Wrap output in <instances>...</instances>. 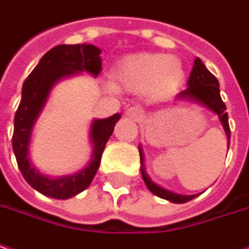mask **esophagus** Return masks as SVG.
<instances>
[{
    "label": "esophagus",
    "mask_w": 249,
    "mask_h": 249,
    "mask_svg": "<svg viewBox=\"0 0 249 249\" xmlns=\"http://www.w3.org/2000/svg\"><path fill=\"white\" fill-rule=\"evenodd\" d=\"M142 110L138 108V107H129L128 110L125 111V117L131 121H138L139 118L142 117Z\"/></svg>",
    "instance_id": "esophagus-1"
}]
</instances>
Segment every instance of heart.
Returning <instances> with one entry per match:
<instances>
[{"instance_id": "heart-1", "label": "heart", "mask_w": 249, "mask_h": 249, "mask_svg": "<svg viewBox=\"0 0 249 249\" xmlns=\"http://www.w3.org/2000/svg\"><path fill=\"white\" fill-rule=\"evenodd\" d=\"M184 67L175 56L139 52L126 54L112 70L117 87L126 91L146 90L155 98L173 95L184 81ZM108 87L114 89L112 84Z\"/></svg>"}]
</instances>
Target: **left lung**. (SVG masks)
Listing matches in <instances>:
<instances>
[{
    "instance_id": "1",
    "label": "left lung",
    "mask_w": 249,
    "mask_h": 249,
    "mask_svg": "<svg viewBox=\"0 0 249 249\" xmlns=\"http://www.w3.org/2000/svg\"><path fill=\"white\" fill-rule=\"evenodd\" d=\"M176 101L196 103L198 106L213 111L218 117L220 123H221L224 131H226L227 139H228L227 145L230 146L231 132H230V125H228V114L226 112V104L223 103L221 95H220V84H218V80L207 70V67L204 66V63L198 57L195 59V65H193V69H192L190 77L187 80V89L178 94L173 104H176ZM139 156H141V173H142L143 182L146 184V187L149 189V192H152L155 196L165 198V200L172 201V203H178V204L187 203V201L193 200L195 197H197L198 195H190V196L178 195V193H173L170 190L160 187L159 184H156L149 178V175L146 173L145 158H143V151H142L141 145H139Z\"/></svg>"
}]
</instances>
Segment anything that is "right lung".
<instances>
[{
	"label": "right lung",
	"instance_id": "obj_1",
	"mask_svg": "<svg viewBox=\"0 0 249 249\" xmlns=\"http://www.w3.org/2000/svg\"><path fill=\"white\" fill-rule=\"evenodd\" d=\"M101 49L94 45H59L45 53L37 66L23 81L22 97L14 118L12 149L17 158L23 179L39 193L48 197L66 200L81 193L94 179L101 162V155L110 139L121 114H114L108 118L94 120L90 126L91 159L87 166L77 173L51 178L40 173L31 160L29 146L42 110L45 108L52 89L60 80L80 74L83 71L97 77L101 71Z\"/></svg>",
	"mask_w": 249,
	"mask_h": 249
}]
</instances>
